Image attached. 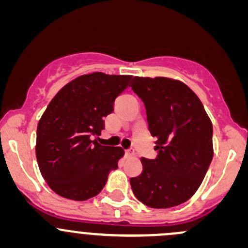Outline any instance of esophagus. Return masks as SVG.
<instances>
[{"label":"esophagus","mask_w":248,"mask_h":248,"mask_svg":"<svg viewBox=\"0 0 248 248\" xmlns=\"http://www.w3.org/2000/svg\"><path fill=\"white\" fill-rule=\"evenodd\" d=\"M126 154L128 155V156H133V155L135 154L134 148H128V149H126Z\"/></svg>","instance_id":"esophagus-1"}]
</instances>
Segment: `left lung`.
<instances>
[{"label": "left lung", "mask_w": 248, "mask_h": 248, "mask_svg": "<svg viewBox=\"0 0 248 248\" xmlns=\"http://www.w3.org/2000/svg\"><path fill=\"white\" fill-rule=\"evenodd\" d=\"M146 107L155 159L142 157V173L130 179L135 197L152 208L178 206L200 187L213 159V126L194 92L168 78H132Z\"/></svg>", "instance_id": "8db88e82"}]
</instances>
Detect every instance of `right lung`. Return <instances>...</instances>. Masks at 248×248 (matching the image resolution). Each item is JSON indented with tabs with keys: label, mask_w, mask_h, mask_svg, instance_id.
Listing matches in <instances>:
<instances>
[{
	"label": "right lung",
	"mask_w": 248,
	"mask_h": 248,
	"mask_svg": "<svg viewBox=\"0 0 248 248\" xmlns=\"http://www.w3.org/2000/svg\"><path fill=\"white\" fill-rule=\"evenodd\" d=\"M130 75L92 73L70 81L54 96L37 124L36 159L41 174L56 194L83 201L101 192L108 174L124 156L121 147L93 140L103 118L129 86Z\"/></svg>",
	"instance_id": "add662e5"
}]
</instances>
